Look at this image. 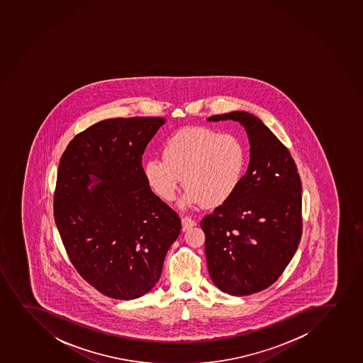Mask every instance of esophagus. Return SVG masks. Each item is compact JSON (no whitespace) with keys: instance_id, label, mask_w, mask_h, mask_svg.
Returning a JSON list of instances; mask_svg holds the SVG:
<instances>
[{"instance_id":"esophagus-1","label":"esophagus","mask_w":363,"mask_h":363,"mask_svg":"<svg viewBox=\"0 0 363 363\" xmlns=\"http://www.w3.org/2000/svg\"><path fill=\"white\" fill-rule=\"evenodd\" d=\"M196 225V222H195L194 219H191V217H182V229L184 231L188 230V229H191L193 226Z\"/></svg>"}]
</instances>
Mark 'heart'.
I'll return each mask as SVG.
<instances>
[{
	"mask_svg": "<svg viewBox=\"0 0 363 363\" xmlns=\"http://www.w3.org/2000/svg\"><path fill=\"white\" fill-rule=\"evenodd\" d=\"M163 158H148L145 181L164 201L175 198L181 181L184 203L220 206L236 194L246 175V145L230 133L207 127L179 129L164 141Z\"/></svg>",
	"mask_w": 363,
	"mask_h": 363,
	"instance_id": "b5f03b06",
	"label": "heart"
}]
</instances>
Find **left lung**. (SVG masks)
<instances>
[{"label": "left lung", "mask_w": 363, "mask_h": 363, "mask_svg": "<svg viewBox=\"0 0 363 363\" xmlns=\"http://www.w3.org/2000/svg\"><path fill=\"white\" fill-rule=\"evenodd\" d=\"M241 123L250 140V165L236 194L201 220L207 267L223 293L246 296L277 281L302 234V184L288 148L247 111L208 122Z\"/></svg>", "instance_id": "1"}]
</instances>
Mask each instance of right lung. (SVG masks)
Wrapping results in <instances>:
<instances>
[{"instance_id":"add662e5","label":"right lung","mask_w":363,"mask_h":363,"mask_svg":"<svg viewBox=\"0 0 363 363\" xmlns=\"http://www.w3.org/2000/svg\"><path fill=\"white\" fill-rule=\"evenodd\" d=\"M163 117L109 118L79 133L60 160L55 223L75 269L99 293L134 300L160 281L179 215L145 181L141 158Z\"/></svg>"}]
</instances>
